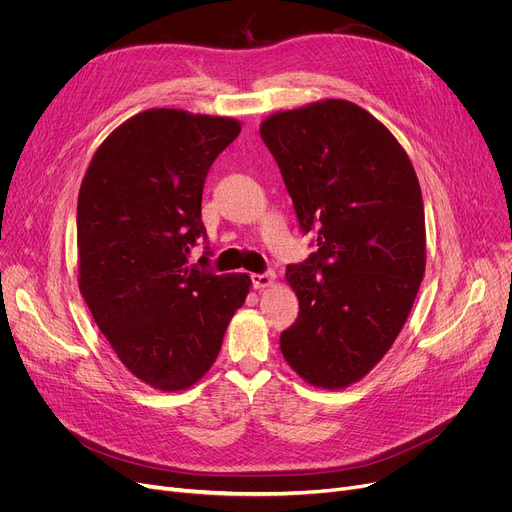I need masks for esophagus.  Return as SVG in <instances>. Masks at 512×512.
Returning a JSON list of instances; mask_svg holds the SVG:
<instances>
[{"instance_id": "obj_1", "label": "esophagus", "mask_w": 512, "mask_h": 512, "mask_svg": "<svg viewBox=\"0 0 512 512\" xmlns=\"http://www.w3.org/2000/svg\"><path fill=\"white\" fill-rule=\"evenodd\" d=\"M276 280V274L272 270H265L263 274H251V282H253V288H265L274 284Z\"/></svg>"}]
</instances>
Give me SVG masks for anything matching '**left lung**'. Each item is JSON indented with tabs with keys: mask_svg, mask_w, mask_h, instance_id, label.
Listing matches in <instances>:
<instances>
[{
	"mask_svg": "<svg viewBox=\"0 0 512 512\" xmlns=\"http://www.w3.org/2000/svg\"><path fill=\"white\" fill-rule=\"evenodd\" d=\"M259 132L301 232L317 234V251L286 267L301 311L282 355L309 384L346 388L388 353L423 280L419 180L392 132L351 101L274 114Z\"/></svg>",
	"mask_w": 512,
	"mask_h": 512,
	"instance_id": "8db88e82",
	"label": "left lung"
}]
</instances>
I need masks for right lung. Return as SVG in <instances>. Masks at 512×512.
<instances>
[{
  "mask_svg": "<svg viewBox=\"0 0 512 512\" xmlns=\"http://www.w3.org/2000/svg\"><path fill=\"white\" fill-rule=\"evenodd\" d=\"M238 132L232 118L147 110L103 141L80 184V294L126 369L157 390L203 378L249 294L247 274L209 270L201 220L207 172ZM199 241L206 253L188 268Z\"/></svg>",
  "mask_w": 512,
  "mask_h": 512,
  "instance_id": "obj_1",
  "label": "right lung"
}]
</instances>
